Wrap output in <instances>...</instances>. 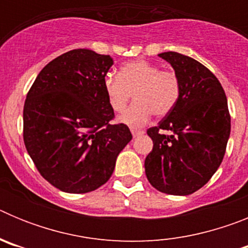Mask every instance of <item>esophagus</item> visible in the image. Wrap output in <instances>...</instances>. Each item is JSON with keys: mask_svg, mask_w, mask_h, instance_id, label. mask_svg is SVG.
<instances>
[{"mask_svg": "<svg viewBox=\"0 0 248 248\" xmlns=\"http://www.w3.org/2000/svg\"><path fill=\"white\" fill-rule=\"evenodd\" d=\"M131 134H133V137L134 138H138L140 137V135L144 134L143 130H137V129H131Z\"/></svg>", "mask_w": 248, "mask_h": 248, "instance_id": "esophagus-1", "label": "esophagus"}]
</instances>
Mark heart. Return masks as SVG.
I'll use <instances>...</instances> for the list:
<instances>
[{
  "mask_svg": "<svg viewBox=\"0 0 248 248\" xmlns=\"http://www.w3.org/2000/svg\"><path fill=\"white\" fill-rule=\"evenodd\" d=\"M103 84L109 105L117 113L126 108L133 94L135 103L119 117L120 123L131 128L143 126L153 113L157 117L170 113L181 92L180 79L174 71L160 69L143 59L122 65L119 77L107 74Z\"/></svg>",
  "mask_w": 248,
  "mask_h": 248,
  "instance_id": "1",
  "label": "heart"
}]
</instances>
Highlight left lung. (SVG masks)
Returning <instances> with one entry per match:
<instances>
[{"instance_id":"1","label":"left lung","mask_w":248,"mask_h":248,"mask_svg":"<svg viewBox=\"0 0 248 248\" xmlns=\"http://www.w3.org/2000/svg\"><path fill=\"white\" fill-rule=\"evenodd\" d=\"M157 56L174 68L181 92L174 109L148 129L154 146L145 159V174L159 191L185 196L201 189L220 166L231 118L222 85L205 65L176 52Z\"/></svg>"}]
</instances>
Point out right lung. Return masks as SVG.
<instances>
[{
    "mask_svg": "<svg viewBox=\"0 0 248 248\" xmlns=\"http://www.w3.org/2000/svg\"><path fill=\"white\" fill-rule=\"evenodd\" d=\"M110 56L73 49L39 72L23 108V140L39 174L61 191L85 194L110 179L131 140L125 124H110L104 92Z\"/></svg>",
    "mask_w": 248,
    "mask_h": 248,
    "instance_id": "obj_1",
    "label": "right lung"
}]
</instances>
